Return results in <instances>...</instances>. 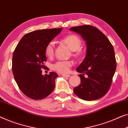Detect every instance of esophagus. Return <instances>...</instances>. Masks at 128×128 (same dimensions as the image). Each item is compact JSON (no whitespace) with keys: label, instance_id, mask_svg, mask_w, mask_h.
Instances as JSON below:
<instances>
[{"label":"esophagus","instance_id":"obj_1","mask_svg":"<svg viewBox=\"0 0 128 128\" xmlns=\"http://www.w3.org/2000/svg\"><path fill=\"white\" fill-rule=\"evenodd\" d=\"M62 76L65 77H69L70 76L69 74H62Z\"/></svg>","mask_w":128,"mask_h":128}]
</instances>
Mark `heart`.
<instances>
[{"instance_id": "b5f03b06", "label": "heart", "mask_w": 128, "mask_h": 128, "mask_svg": "<svg viewBox=\"0 0 128 128\" xmlns=\"http://www.w3.org/2000/svg\"><path fill=\"white\" fill-rule=\"evenodd\" d=\"M62 42L67 44L72 51L74 55L79 56L81 54V40L78 37L74 34H70L65 37L62 39ZM55 43L53 41L50 42L46 46L45 48V54L48 58H51L54 53ZM73 65V62L71 60H60L55 63L51 66L52 69L60 73L66 74L70 71V69Z\"/></svg>"}]
</instances>
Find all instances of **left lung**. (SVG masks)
<instances>
[{"mask_svg": "<svg viewBox=\"0 0 128 128\" xmlns=\"http://www.w3.org/2000/svg\"><path fill=\"white\" fill-rule=\"evenodd\" d=\"M71 31L80 34L86 42L84 60L76 68L81 74V83L73 89L76 95L84 100H94L106 94L116 70L114 48L109 40L91 25L72 27Z\"/></svg>", "mask_w": 128, "mask_h": 128, "instance_id": "1", "label": "left lung"}]
</instances>
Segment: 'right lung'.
<instances>
[{"label": "right lung", "mask_w": 128, "mask_h": 128, "mask_svg": "<svg viewBox=\"0 0 128 128\" xmlns=\"http://www.w3.org/2000/svg\"><path fill=\"white\" fill-rule=\"evenodd\" d=\"M62 28L41 29L29 32L21 38L12 55V70L18 87L30 99H44L55 88V72L42 75L47 58L45 48L62 31Z\"/></svg>", "instance_id": "right-lung-1"}]
</instances>
